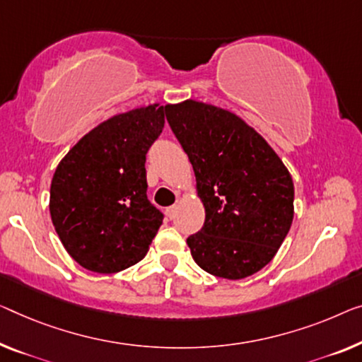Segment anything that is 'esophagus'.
Masks as SVG:
<instances>
[{"instance_id": "obj_1", "label": "esophagus", "mask_w": 362, "mask_h": 362, "mask_svg": "<svg viewBox=\"0 0 362 362\" xmlns=\"http://www.w3.org/2000/svg\"><path fill=\"white\" fill-rule=\"evenodd\" d=\"M175 214H177V206L174 204V206H169L167 208V216H169L170 219H174L175 218Z\"/></svg>"}]
</instances>
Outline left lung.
Listing matches in <instances>:
<instances>
[{"label":"left lung","mask_w":362,"mask_h":362,"mask_svg":"<svg viewBox=\"0 0 362 362\" xmlns=\"http://www.w3.org/2000/svg\"><path fill=\"white\" fill-rule=\"evenodd\" d=\"M204 204L187 244L199 268L242 279L272 262L294 218V185L272 146L235 113L197 100L165 105Z\"/></svg>","instance_id":"obj_1"}]
</instances>
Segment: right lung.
<instances>
[{
    "label": "right lung",
    "instance_id": "obj_1",
    "mask_svg": "<svg viewBox=\"0 0 362 362\" xmlns=\"http://www.w3.org/2000/svg\"><path fill=\"white\" fill-rule=\"evenodd\" d=\"M154 104L109 118L84 134L58 164L50 216L66 252L95 273L143 260L164 214L148 199L146 154L164 128Z\"/></svg>",
    "mask_w": 362,
    "mask_h": 362
}]
</instances>
